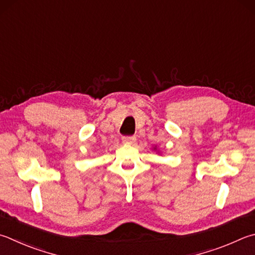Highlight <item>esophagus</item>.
Masks as SVG:
<instances>
[{
    "label": "esophagus",
    "mask_w": 255,
    "mask_h": 255,
    "mask_svg": "<svg viewBox=\"0 0 255 255\" xmlns=\"http://www.w3.org/2000/svg\"><path fill=\"white\" fill-rule=\"evenodd\" d=\"M135 141H136V137H133V136H125V137H123V142L127 143V145H131V143H133Z\"/></svg>",
    "instance_id": "34e87169"
}]
</instances>
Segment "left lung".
<instances>
[{
  "instance_id": "8db88e82",
  "label": "left lung",
  "mask_w": 255,
  "mask_h": 255,
  "mask_svg": "<svg viewBox=\"0 0 255 255\" xmlns=\"http://www.w3.org/2000/svg\"><path fill=\"white\" fill-rule=\"evenodd\" d=\"M154 149H156V147H155V148H154Z\"/></svg>"
}]
</instances>
